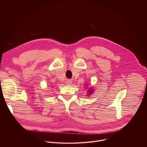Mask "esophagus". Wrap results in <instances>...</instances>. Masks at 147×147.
I'll use <instances>...</instances> for the list:
<instances>
[{
  "mask_svg": "<svg viewBox=\"0 0 147 147\" xmlns=\"http://www.w3.org/2000/svg\"><path fill=\"white\" fill-rule=\"evenodd\" d=\"M65 84H67V85H71V84H72V81L70 80H67L66 81V82H65Z\"/></svg>",
  "mask_w": 147,
  "mask_h": 147,
  "instance_id": "obj_1",
  "label": "esophagus"
}]
</instances>
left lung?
Returning <instances> with one entry per match:
<instances>
[{
  "label": "left lung",
  "instance_id": "1",
  "mask_svg": "<svg viewBox=\"0 0 147 147\" xmlns=\"http://www.w3.org/2000/svg\"><path fill=\"white\" fill-rule=\"evenodd\" d=\"M85 88L86 89H87L88 88V90H87V96H90L91 94H92V93L94 92V87H89V88H88V85H87V84H85Z\"/></svg>",
  "mask_w": 147,
  "mask_h": 147
}]
</instances>
